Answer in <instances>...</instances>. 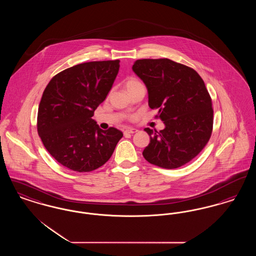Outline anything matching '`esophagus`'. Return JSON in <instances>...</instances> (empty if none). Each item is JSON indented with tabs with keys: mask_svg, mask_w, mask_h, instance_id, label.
Segmentation results:
<instances>
[{
	"mask_svg": "<svg viewBox=\"0 0 256 256\" xmlns=\"http://www.w3.org/2000/svg\"><path fill=\"white\" fill-rule=\"evenodd\" d=\"M135 132H137V130H135V128H128L124 132V134H135Z\"/></svg>",
	"mask_w": 256,
	"mask_h": 256,
	"instance_id": "obj_1",
	"label": "esophagus"
}]
</instances>
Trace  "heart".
Instances as JSON below:
<instances>
[{
  "label": "heart",
  "mask_w": 256,
  "mask_h": 256,
  "mask_svg": "<svg viewBox=\"0 0 256 256\" xmlns=\"http://www.w3.org/2000/svg\"><path fill=\"white\" fill-rule=\"evenodd\" d=\"M139 86H142V84L137 78H128L124 82V87L126 88V90L128 92L132 91L135 87Z\"/></svg>",
  "instance_id": "heart-1"
}]
</instances>
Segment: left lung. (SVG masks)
Here are the masks:
<instances>
[{
  "label": "left lung",
  "instance_id": "8db88e82",
  "mask_svg": "<svg viewBox=\"0 0 256 256\" xmlns=\"http://www.w3.org/2000/svg\"><path fill=\"white\" fill-rule=\"evenodd\" d=\"M132 70L146 84L148 106L165 128H145L150 142L143 156L165 169L190 162L206 146L213 130L212 100L200 76L168 58L138 60Z\"/></svg>",
  "mask_w": 256,
  "mask_h": 256
}]
</instances>
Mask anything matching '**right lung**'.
<instances>
[{"mask_svg":"<svg viewBox=\"0 0 256 256\" xmlns=\"http://www.w3.org/2000/svg\"><path fill=\"white\" fill-rule=\"evenodd\" d=\"M120 60L84 62L56 74L46 86L37 132L50 154L70 170H96L111 158L122 132L102 130L92 119L108 96Z\"/></svg>","mask_w":256,"mask_h":256,"instance_id":"1","label":"right lung"}]
</instances>
